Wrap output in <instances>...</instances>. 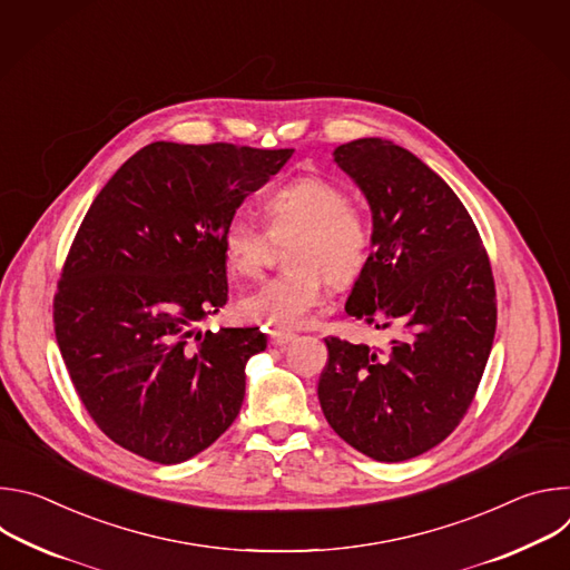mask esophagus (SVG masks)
<instances>
[{"label": "esophagus", "mask_w": 570, "mask_h": 570, "mask_svg": "<svg viewBox=\"0 0 570 570\" xmlns=\"http://www.w3.org/2000/svg\"><path fill=\"white\" fill-rule=\"evenodd\" d=\"M295 338V334H286V332H271V345L273 347H286L291 341Z\"/></svg>", "instance_id": "34e87169"}]
</instances>
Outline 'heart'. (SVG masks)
I'll list each match as a JSON object with an SVG mask.
<instances>
[{
	"label": "heart",
	"mask_w": 570,
	"mask_h": 570,
	"mask_svg": "<svg viewBox=\"0 0 570 570\" xmlns=\"http://www.w3.org/2000/svg\"><path fill=\"white\" fill-rule=\"evenodd\" d=\"M264 205L268 227L248 214H234L223 229V248L232 273L257 277L273 243L294 236L286 248V264L293 268L240 302L248 320L288 332L320 304L324 277L347 286L363 273L372 253V223L343 185L324 176H299L275 189Z\"/></svg>",
	"instance_id": "b5f03b06"
}]
</instances>
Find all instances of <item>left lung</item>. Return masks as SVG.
<instances>
[{"mask_svg": "<svg viewBox=\"0 0 570 570\" xmlns=\"http://www.w3.org/2000/svg\"><path fill=\"white\" fill-rule=\"evenodd\" d=\"M372 209L370 262L345 311L387 350L324 338L317 399L330 426L379 462L411 460L466 415L497 332V286L475 223L420 157L365 137L334 150Z\"/></svg>", "mask_w": 570, "mask_h": 570, "instance_id": "1", "label": "left lung"}]
</instances>
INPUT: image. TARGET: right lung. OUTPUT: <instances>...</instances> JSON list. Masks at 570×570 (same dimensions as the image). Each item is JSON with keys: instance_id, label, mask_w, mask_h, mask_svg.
<instances>
[{"instance_id": "right-lung-1", "label": "right lung", "mask_w": 570, "mask_h": 570, "mask_svg": "<svg viewBox=\"0 0 570 570\" xmlns=\"http://www.w3.org/2000/svg\"><path fill=\"white\" fill-rule=\"evenodd\" d=\"M293 148L153 141L80 223L53 295L76 394L126 451L176 464L216 442L246 394L259 327L196 332L227 302L223 229Z\"/></svg>"}]
</instances>
